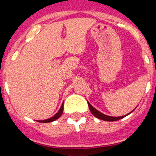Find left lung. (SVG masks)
I'll use <instances>...</instances> for the list:
<instances>
[{
  "label": "left lung",
  "mask_w": 156,
  "mask_h": 156,
  "mask_svg": "<svg viewBox=\"0 0 156 156\" xmlns=\"http://www.w3.org/2000/svg\"><path fill=\"white\" fill-rule=\"evenodd\" d=\"M88 103V106H89V108H90V112H91V113L94 115L95 117H97L98 119H100L101 120H104V121H108V122H112V121H117V120H119V119H122L123 117L126 116V115H129V113H131L132 112H130L129 113H128L127 115H122V116H118V117H115V116H109V115H105V114L101 113V112H99L98 110H97L95 108H94L93 106L90 104L89 102Z\"/></svg>",
  "instance_id": "1"
}]
</instances>
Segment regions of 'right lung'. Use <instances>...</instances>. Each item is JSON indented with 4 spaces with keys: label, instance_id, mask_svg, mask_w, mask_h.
<instances>
[{
    "label": "right lung",
    "instance_id": "obj_1",
    "mask_svg": "<svg viewBox=\"0 0 156 156\" xmlns=\"http://www.w3.org/2000/svg\"><path fill=\"white\" fill-rule=\"evenodd\" d=\"M63 108H64V106H63V103H62V106H61V108H60V109L58 110V112L55 115H53V116L51 117V118H49V119H44V120H37V121H38V122H53V121L56 120V119H58L59 117L61 116L62 114V112H63Z\"/></svg>",
    "mask_w": 156,
    "mask_h": 156
}]
</instances>
